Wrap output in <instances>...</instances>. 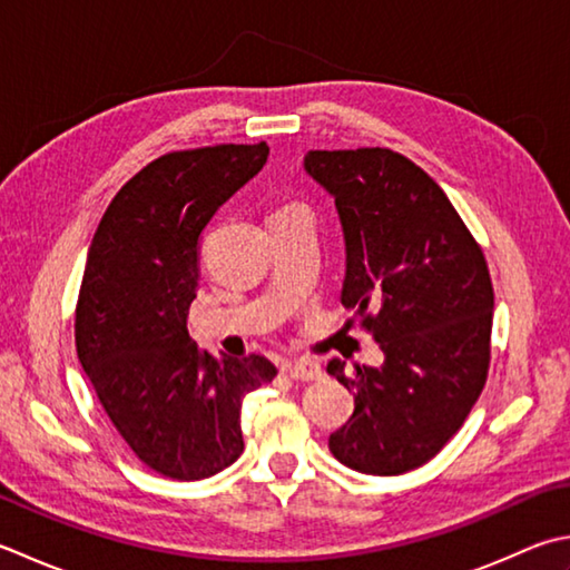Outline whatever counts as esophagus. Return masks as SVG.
I'll list each match as a JSON object with an SVG mask.
<instances>
[{
    "instance_id": "obj_1",
    "label": "esophagus",
    "mask_w": 570,
    "mask_h": 570,
    "mask_svg": "<svg viewBox=\"0 0 570 570\" xmlns=\"http://www.w3.org/2000/svg\"><path fill=\"white\" fill-rule=\"evenodd\" d=\"M282 373L294 377V381H318V377H323L321 367L311 361H286L282 363Z\"/></svg>"
}]
</instances>
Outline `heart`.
Instances as JSON below:
<instances>
[{
	"label": "heart",
	"instance_id": "b5f03b06",
	"mask_svg": "<svg viewBox=\"0 0 570 570\" xmlns=\"http://www.w3.org/2000/svg\"><path fill=\"white\" fill-rule=\"evenodd\" d=\"M298 212H308V209H306L304 203H298V199H288V203L278 205V207L274 209L272 217H278V215H298Z\"/></svg>",
	"mask_w": 570,
	"mask_h": 570
}]
</instances>
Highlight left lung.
Here are the masks:
<instances>
[{"label": "left lung", "instance_id": "left-lung-1", "mask_svg": "<svg viewBox=\"0 0 570 570\" xmlns=\"http://www.w3.org/2000/svg\"><path fill=\"white\" fill-rule=\"evenodd\" d=\"M306 173L336 199L345 239L341 304L381 345V367L333 358L355 395L328 438L355 472L395 476L430 462L464 425L492 358L487 259L442 187L387 148L311 150Z\"/></svg>", "mask_w": 570, "mask_h": 570}]
</instances>
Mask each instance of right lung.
<instances>
[{
  "label": "right lung",
  "mask_w": 570,
  "mask_h": 570,
  "mask_svg": "<svg viewBox=\"0 0 570 570\" xmlns=\"http://www.w3.org/2000/svg\"><path fill=\"white\" fill-rule=\"evenodd\" d=\"M266 155V142L163 155L118 189L88 249L78 361L138 460L180 482L237 462L242 400L276 375L264 355L215 358L187 333L199 234Z\"/></svg>",
  "instance_id": "1"
}]
</instances>
